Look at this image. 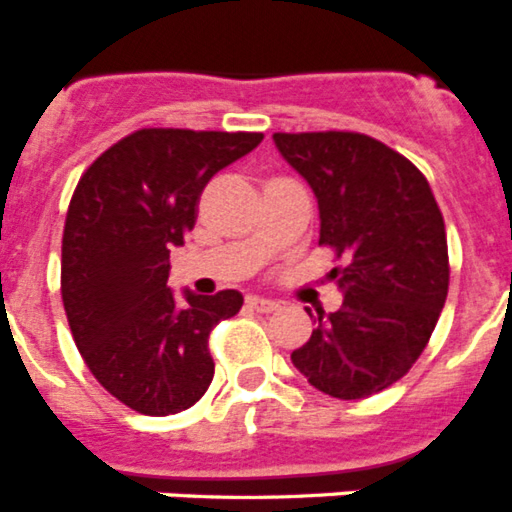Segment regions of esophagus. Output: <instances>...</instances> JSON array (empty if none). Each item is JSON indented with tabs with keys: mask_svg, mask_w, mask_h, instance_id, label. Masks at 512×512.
Wrapping results in <instances>:
<instances>
[{
	"mask_svg": "<svg viewBox=\"0 0 512 512\" xmlns=\"http://www.w3.org/2000/svg\"><path fill=\"white\" fill-rule=\"evenodd\" d=\"M246 305L251 307V310H256V312H274V310H279V302L266 300V297H259V295L248 297Z\"/></svg>",
	"mask_w": 512,
	"mask_h": 512,
	"instance_id": "obj_1",
	"label": "esophagus"
}]
</instances>
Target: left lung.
Instances as JSON below:
<instances>
[{
  "instance_id": "obj_1",
  "label": "left lung",
  "mask_w": 512,
  "mask_h": 512,
  "mask_svg": "<svg viewBox=\"0 0 512 512\" xmlns=\"http://www.w3.org/2000/svg\"><path fill=\"white\" fill-rule=\"evenodd\" d=\"M274 143L318 197V243L343 259L330 277L346 295L341 310L320 312L292 364L338 400L377 395L418 361L449 295L446 225L431 184L364 133H274Z\"/></svg>"
}]
</instances>
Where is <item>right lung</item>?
Returning <instances> with one entry per match:
<instances>
[{"label": "right lung", "mask_w": 512, "mask_h": 512, "mask_svg": "<svg viewBox=\"0 0 512 512\" xmlns=\"http://www.w3.org/2000/svg\"><path fill=\"white\" fill-rule=\"evenodd\" d=\"M264 133L143 128L81 174L61 246V297L76 348L104 390L143 415L192 408L215 374L210 330L243 295L187 292L179 305L169 251L197 223L212 176L251 153Z\"/></svg>", "instance_id": "right-lung-1"}]
</instances>
